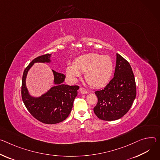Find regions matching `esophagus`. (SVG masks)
Listing matches in <instances>:
<instances>
[{"label":"esophagus","instance_id":"esophagus-1","mask_svg":"<svg viewBox=\"0 0 160 160\" xmlns=\"http://www.w3.org/2000/svg\"><path fill=\"white\" fill-rule=\"evenodd\" d=\"M80 92L82 94H87V93H88V91H87L86 89H85L83 88H80Z\"/></svg>","mask_w":160,"mask_h":160}]
</instances>
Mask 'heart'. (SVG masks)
<instances>
[{
    "label": "heart",
    "mask_w": 160,
    "mask_h": 160,
    "mask_svg": "<svg viewBox=\"0 0 160 160\" xmlns=\"http://www.w3.org/2000/svg\"><path fill=\"white\" fill-rule=\"evenodd\" d=\"M113 71V63L108 55L91 53L79 57L73 65L66 69L68 76L76 80L80 72H85V80L92 88H100L110 80Z\"/></svg>",
    "instance_id": "b5f03b06"
}]
</instances>
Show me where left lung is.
<instances>
[{
    "mask_svg": "<svg viewBox=\"0 0 160 160\" xmlns=\"http://www.w3.org/2000/svg\"><path fill=\"white\" fill-rule=\"evenodd\" d=\"M113 78L102 89L95 91L98 103L94 108L97 117L103 121L121 118L130 109L137 94L133 72L129 63L117 53Z\"/></svg>",
    "mask_w": 160,
    "mask_h": 160,
    "instance_id": "8db88e82",
    "label": "left lung"
}]
</instances>
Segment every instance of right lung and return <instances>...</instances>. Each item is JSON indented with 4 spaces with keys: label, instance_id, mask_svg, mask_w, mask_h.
Wrapping results in <instances>:
<instances>
[{
    "label": "right lung",
    "instance_id": "obj_1",
    "mask_svg": "<svg viewBox=\"0 0 160 160\" xmlns=\"http://www.w3.org/2000/svg\"><path fill=\"white\" fill-rule=\"evenodd\" d=\"M50 56L48 53L40 55L27 66L23 73L21 92L23 102L33 117L42 123L53 124L61 122L68 117L79 86L62 84L66 76L52 70L55 86L41 97L30 96L25 85L28 71L35 62H50Z\"/></svg>",
    "mask_w": 160,
    "mask_h": 160
}]
</instances>
